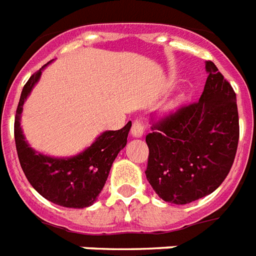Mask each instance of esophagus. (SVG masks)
I'll use <instances>...</instances> for the list:
<instances>
[{
  "mask_svg": "<svg viewBox=\"0 0 256 256\" xmlns=\"http://www.w3.org/2000/svg\"><path fill=\"white\" fill-rule=\"evenodd\" d=\"M130 134L134 138H141L144 134V122L141 118H136L132 124V130H130Z\"/></svg>",
  "mask_w": 256,
  "mask_h": 256,
  "instance_id": "34e87169",
  "label": "esophagus"
}]
</instances>
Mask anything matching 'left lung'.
Returning <instances> with one entry per match:
<instances>
[{
	"instance_id": "8db88e82",
	"label": "left lung",
	"mask_w": 256,
	"mask_h": 256,
	"mask_svg": "<svg viewBox=\"0 0 256 256\" xmlns=\"http://www.w3.org/2000/svg\"><path fill=\"white\" fill-rule=\"evenodd\" d=\"M198 102L172 112L146 134V180L165 202L186 205L224 182L239 140L236 96L212 62Z\"/></svg>"
}]
</instances>
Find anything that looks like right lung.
I'll return each mask as SVG.
<instances>
[{"instance_id": "1", "label": "right lung", "mask_w": 256, "mask_h": 256, "mask_svg": "<svg viewBox=\"0 0 256 256\" xmlns=\"http://www.w3.org/2000/svg\"><path fill=\"white\" fill-rule=\"evenodd\" d=\"M44 68L32 74L24 86L16 112L14 138L20 164L28 182L42 197L63 208H88L98 200L118 153L126 145L132 122L118 130L103 132L91 146L74 157L56 158L36 152L22 134L21 114Z\"/></svg>"}]
</instances>
